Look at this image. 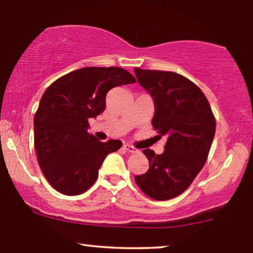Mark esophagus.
<instances>
[{
	"mask_svg": "<svg viewBox=\"0 0 253 253\" xmlns=\"http://www.w3.org/2000/svg\"><path fill=\"white\" fill-rule=\"evenodd\" d=\"M123 148H124V151H126V152H129V153H135V152H137V149H135L133 146H130V145H127V144L123 145Z\"/></svg>",
	"mask_w": 253,
	"mask_h": 253,
	"instance_id": "esophagus-1",
	"label": "esophagus"
}]
</instances>
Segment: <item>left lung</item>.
I'll use <instances>...</instances> for the list:
<instances>
[{"instance_id":"obj_1","label":"left lung","mask_w":253,"mask_h":253,"mask_svg":"<svg viewBox=\"0 0 253 253\" xmlns=\"http://www.w3.org/2000/svg\"><path fill=\"white\" fill-rule=\"evenodd\" d=\"M155 102L154 130L167 142L162 154L144 149L149 169L134 180L148 197L167 201L180 195L202 170L215 132V119L202 90L174 72L134 68Z\"/></svg>"}]
</instances>
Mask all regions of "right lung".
<instances>
[{
	"label": "right lung",
	"mask_w": 253,
	"mask_h": 253,
	"mask_svg": "<svg viewBox=\"0 0 253 253\" xmlns=\"http://www.w3.org/2000/svg\"><path fill=\"white\" fill-rule=\"evenodd\" d=\"M134 82L123 68L84 67L45 90L34 116V147L42 173L54 189L74 196L96 182L105 157L122 142L98 140L87 132L89 119L105 111L109 90Z\"/></svg>",
	"instance_id": "1"
}]
</instances>
